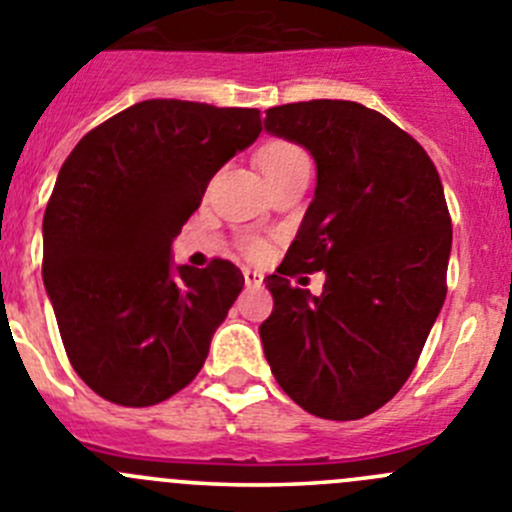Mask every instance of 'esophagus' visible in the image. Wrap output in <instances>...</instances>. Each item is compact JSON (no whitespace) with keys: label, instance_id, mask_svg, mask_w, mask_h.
<instances>
[{"label":"esophagus","instance_id":"34e87169","mask_svg":"<svg viewBox=\"0 0 512 512\" xmlns=\"http://www.w3.org/2000/svg\"><path fill=\"white\" fill-rule=\"evenodd\" d=\"M245 283L250 285V288H255V285H262V272L250 270V267H247V270H245Z\"/></svg>","mask_w":512,"mask_h":512}]
</instances>
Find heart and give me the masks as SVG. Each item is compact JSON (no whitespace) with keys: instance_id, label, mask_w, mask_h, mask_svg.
<instances>
[{"instance_id":"1","label":"heart","mask_w":512,"mask_h":512,"mask_svg":"<svg viewBox=\"0 0 512 512\" xmlns=\"http://www.w3.org/2000/svg\"><path fill=\"white\" fill-rule=\"evenodd\" d=\"M300 156H305L303 151H300L298 146H293V143L288 141H270L265 143V146L257 151V166L262 169V174H270V171L280 169V166H285L288 161L293 159H300ZM247 255L250 257H262L265 255V245H262L260 240H250L247 242Z\"/></svg>"}]
</instances>
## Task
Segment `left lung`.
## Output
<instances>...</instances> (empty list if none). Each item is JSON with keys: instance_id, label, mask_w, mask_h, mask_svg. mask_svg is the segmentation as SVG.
Here are the masks:
<instances>
[{"instance_id": "8db88e82", "label": "left lung", "mask_w": 512, "mask_h": 512, "mask_svg": "<svg viewBox=\"0 0 512 512\" xmlns=\"http://www.w3.org/2000/svg\"><path fill=\"white\" fill-rule=\"evenodd\" d=\"M265 131L308 148L318 181L267 280L262 348L280 389L321 419L384 407L417 366L447 295L452 222L437 169L409 133L353 100L275 105ZM327 272L321 296L293 289Z\"/></svg>"}]
</instances>
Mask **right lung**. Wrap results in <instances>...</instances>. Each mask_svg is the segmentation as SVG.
<instances>
[{"mask_svg": "<svg viewBox=\"0 0 512 512\" xmlns=\"http://www.w3.org/2000/svg\"><path fill=\"white\" fill-rule=\"evenodd\" d=\"M257 108L143 100L85 133L42 219V278L75 374L121 407L184 389L245 278L174 265L209 179L260 136Z\"/></svg>", "mask_w": 512, "mask_h": 512, "instance_id": "1", "label": "right lung"}]
</instances>
